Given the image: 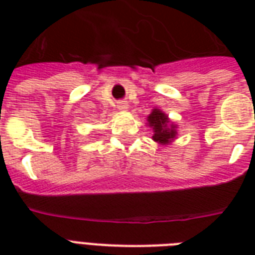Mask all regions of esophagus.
Instances as JSON below:
<instances>
[{
    "mask_svg": "<svg viewBox=\"0 0 255 255\" xmlns=\"http://www.w3.org/2000/svg\"><path fill=\"white\" fill-rule=\"evenodd\" d=\"M127 108L128 103L126 100H120V102H118V110H120V111H127Z\"/></svg>",
    "mask_w": 255,
    "mask_h": 255,
    "instance_id": "34e87169",
    "label": "esophagus"
}]
</instances>
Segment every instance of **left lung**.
Returning a JSON list of instances; mask_svg holds the SVG:
<instances>
[{
  "mask_svg": "<svg viewBox=\"0 0 255 255\" xmlns=\"http://www.w3.org/2000/svg\"><path fill=\"white\" fill-rule=\"evenodd\" d=\"M148 126L153 129V136L152 139L157 141L161 145L169 144L172 140L176 137L177 131H176V124L170 123L168 116L159 108H155L147 118Z\"/></svg>",
  "mask_w": 255,
  "mask_h": 255,
  "instance_id": "obj_1",
  "label": "left lung"
}]
</instances>
